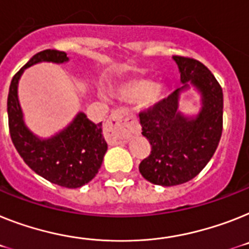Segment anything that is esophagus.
<instances>
[{"label":"esophagus","instance_id":"obj_1","mask_svg":"<svg viewBox=\"0 0 249 249\" xmlns=\"http://www.w3.org/2000/svg\"><path fill=\"white\" fill-rule=\"evenodd\" d=\"M135 123V118L125 108L114 110L106 123V138L112 145L126 143L129 138L130 126Z\"/></svg>","mask_w":249,"mask_h":249}]
</instances>
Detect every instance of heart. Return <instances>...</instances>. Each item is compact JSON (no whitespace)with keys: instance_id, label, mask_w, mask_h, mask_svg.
Masks as SVG:
<instances>
[{"instance_id":"1","label":"heart","mask_w":249,"mask_h":249,"mask_svg":"<svg viewBox=\"0 0 249 249\" xmlns=\"http://www.w3.org/2000/svg\"><path fill=\"white\" fill-rule=\"evenodd\" d=\"M120 99L128 102H137L139 107L152 108L164 99L166 89L160 83H154L144 77H133L116 87Z\"/></svg>"}]
</instances>
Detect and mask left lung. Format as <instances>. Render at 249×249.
Returning a JSON list of instances; mask_svg holds the SVG:
<instances>
[{
  "label": "left lung",
  "mask_w": 249,
  "mask_h": 249,
  "mask_svg": "<svg viewBox=\"0 0 249 249\" xmlns=\"http://www.w3.org/2000/svg\"><path fill=\"white\" fill-rule=\"evenodd\" d=\"M172 58L182 86L139 114L142 134L152 147L139 171L147 181L160 186L181 185L197 176L214 156L223 130V91L214 74L199 60ZM190 87L200 93L202 108L186 117L179 111V97Z\"/></svg>",
  "instance_id": "8db88e82"
}]
</instances>
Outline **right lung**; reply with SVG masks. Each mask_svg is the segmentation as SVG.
<instances>
[{"label": "right lung", "instance_id": "right-lung-1", "mask_svg": "<svg viewBox=\"0 0 249 249\" xmlns=\"http://www.w3.org/2000/svg\"><path fill=\"white\" fill-rule=\"evenodd\" d=\"M64 52L54 49L35 54L14 76L7 97L8 128L15 148L31 170L49 182L68 189L89 183L97 175L107 143L102 123L93 124L85 112H78L63 130L50 138H39L26 126L18 101V81L26 68L41 62L66 63Z\"/></svg>", "mask_w": 249, "mask_h": 249}]
</instances>
